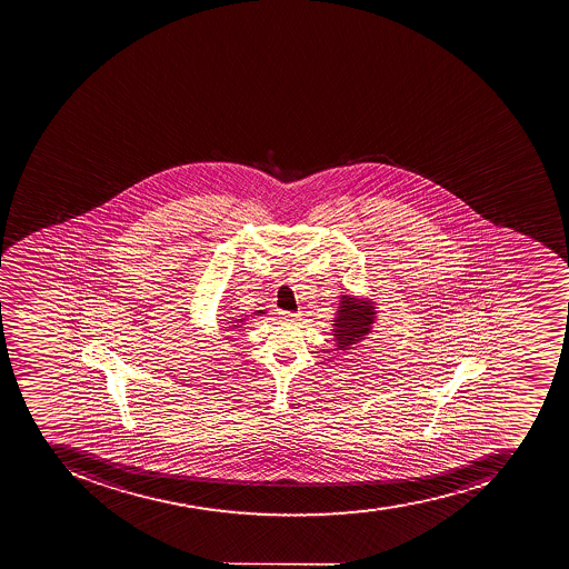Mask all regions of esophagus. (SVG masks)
<instances>
[{
  "label": "esophagus",
  "instance_id": "obj_1",
  "mask_svg": "<svg viewBox=\"0 0 569 569\" xmlns=\"http://www.w3.org/2000/svg\"><path fill=\"white\" fill-rule=\"evenodd\" d=\"M282 320H287V322H297L300 318V313H291V311H282L281 313Z\"/></svg>",
  "mask_w": 569,
  "mask_h": 569
}]
</instances>
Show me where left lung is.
Listing matches in <instances>:
<instances>
[{
    "label": "left lung",
    "instance_id": "left-lung-1",
    "mask_svg": "<svg viewBox=\"0 0 569 569\" xmlns=\"http://www.w3.org/2000/svg\"><path fill=\"white\" fill-rule=\"evenodd\" d=\"M340 311L335 320V338L338 341V349H352V345L362 340V336L370 332L371 323H373V306L368 302H359L350 296H343L340 302Z\"/></svg>",
    "mask_w": 569,
    "mask_h": 569
}]
</instances>
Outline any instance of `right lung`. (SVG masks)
<instances>
[{"mask_svg": "<svg viewBox=\"0 0 569 569\" xmlns=\"http://www.w3.org/2000/svg\"><path fill=\"white\" fill-rule=\"evenodd\" d=\"M256 313H261V311H256ZM238 322H242V320H238ZM240 326H231L229 329H238Z\"/></svg>", "mask_w": 569, "mask_h": 569, "instance_id": "1", "label": "right lung"}]
</instances>
